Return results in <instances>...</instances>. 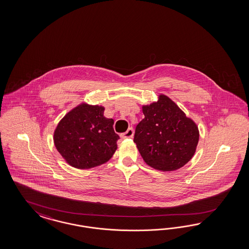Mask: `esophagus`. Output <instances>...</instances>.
I'll return each mask as SVG.
<instances>
[{"instance_id": "34e87169", "label": "esophagus", "mask_w": 249, "mask_h": 249, "mask_svg": "<svg viewBox=\"0 0 249 249\" xmlns=\"http://www.w3.org/2000/svg\"><path fill=\"white\" fill-rule=\"evenodd\" d=\"M133 135H134L133 128H128V130L126 132H124V133H121V136L122 139H130V138L133 137Z\"/></svg>"}]
</instances>
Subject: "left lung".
<instances>
[{
    "label": "left lung",
    "mask_w": 249,
    "mask_h": 249,
    "mask_svg": "<svg viewBox=\"0 0 249 249\" xmlns=\"http://www.w3.org/2000/svg\"><path fill=\"white\" fill-rule=\"evenodd\" d=\"M144 119L135 129L134 142L144 161L155 170L171 172L195 155L199 130L195 121L165 95L142 106Z\"/></svg>",
    "instance_id": "8db88e82"
}]
</instances>
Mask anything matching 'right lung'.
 Masks as SVG:
<instances>
[{
	"label": "right lung",
	"mask_w": 249,
	"mask_h": 249,
	"mask_svg": "<svg viewBox=\"0 0 249 249\" xmlns=\"http://www.w3.org/2000/svg\"><path fill=\"white\" fill-rule=\"evenodd\" d=\"M104 109L102 106L82 103L58 123L53 142L69 165L90 169L113 156L120 136L114 131L113 120L104 117Z\"/></svg>",
	"instance_id": "right-lung-1"
}]
</instances>
